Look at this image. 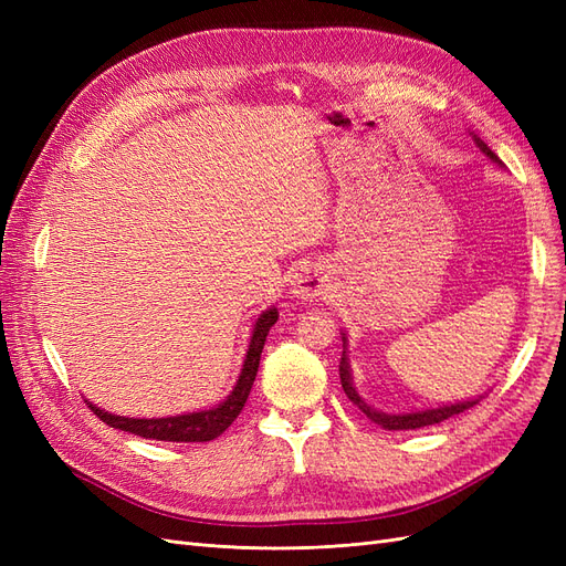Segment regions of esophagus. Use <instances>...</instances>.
<instances>
[{
  "label": "esophagus",
  "instance_id": "esophagus-1",
  "mask_svg": "<svg viewBox=\"0 0 566 566\" xmlns=\"http://www.w3.org/2000/svg\"><path fill=\"white\" fill-rule=\"evenodd\" d=\"M325 273L316 264L302 266L293 276V295L304 302H314L325 293Z\"/></svg>",
  "mask_w": 566,
  "mask_h": 566
}]
</instances>
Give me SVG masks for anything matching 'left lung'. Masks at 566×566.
I'll return each instance as SVG.
<instances>
[{
	"label": "left lung",
	"instance_id": "1",
	"mask_svg": "<svg viewBox=\"0 0 566 566\" xmlns=\"http://www.w3.org/2000/svg\"><path fill=\"white\" fill-rule=\"evenodd\" d=\"M474 142H476L479 148H482V153H484L486 158H491L493 163H501L499 156H495V153H493L482 139H476V136H474ZM339 380H342V389H345L349 401H354L375 424L385 427V430H420V427L443 422V420H449V418L462 413V410L472 408L474 403H479V399H470V401H458V403L439 406V408L413 410V413H382V410L370 408V406L356 394V389H354V385H352V370H349V361H347V354H345V352H342V361H339Z\"/></svg>",
	"mask_w": 566,
	"mask_h": 566
}]
</instances>
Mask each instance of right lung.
Returning a JSON list of instances; mask_svg holds the SVG:
<instances>
[{"label": "right lung", "mask_w": 566, "mask_h": 566, "mask_svg": "<svg viewBox=\"0 0 566 566\" xmlns=\"http://www.w3.org/2000/svg\"><path fill=\"white\" fill-rule=\"evenodd\" d=\"M279 321L276 306H271L254 323V331L250 337V347L245 354V361L241 368V375H238V382L229 397L221 401L219 406L210 410H200V413H186V416H172V418H123V416H113L108 410H101L98 406L90 403V408L96 413V418L104 420L108 427H115V430H123L136 437L144 439H158V441H212L217 439L227 427L241 413L248 394L252 389V382L256 378V368H260V356L264 349L266 335L271 331V325Z\"/></svg>", "instance_id": "obj_1"}]
</instances>
